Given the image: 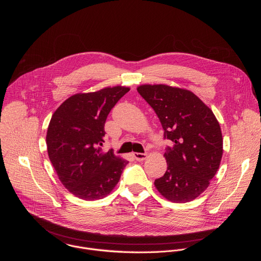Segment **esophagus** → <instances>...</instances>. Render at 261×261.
<instances>
[{
	"mask_svg": "<svg viewBox=\"0 0 261 261\" xmlns=\"http://www.w3.org/2000/svg\"><path fill=\"white\" fill-rule=\"evenodd\" d=\"M133 157L137 161H143L147 158V154H142V153H133Z\"/></svg>",
	"mask_w": 261,
	"mask_h": 261,
	"instance_id": "1",
	"label": "esophagus"
}]
</instances>
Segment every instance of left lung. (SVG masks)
I'll use <instances>...</instances> for the list:
<instances>
[{
	"label": "left lung",
	"instance_id": "1",
	"mask_svg": "<svg viewBox=\"0 0 261 261\" xmlns=\"http://www.w3.org/2000/svg\"><path fill=\"white\" fill-rule=\"evenodd\" d=\"M140 96L158 116L164 137L171 141L164 157L167 169L154 182L167 200H194L219 169L223 138L212 109L189 90L167 85H141Z\"/></svg>",
	"mask_w": 261,
	"mask_h": 261
}]
</instances>
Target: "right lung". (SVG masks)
<instances>
[{
	"instance_id": "1",
	"label": "right lung",
	"mask_w": 261,
	"mask_h": 261,
	"mask_svg": "<svg viewBox=\"0 0 261 261\" xmlns=\"http://www.w3.org/2000/svg\"><path fill=\"white\" fill-rule=\"evenodd\" d=\"M128 87L79 93L55 111L46 133L49 160L64 187L84 200L106 197L120 180L128 161L103 152L104 125Z\"/></svg>"
}]
</instances>
